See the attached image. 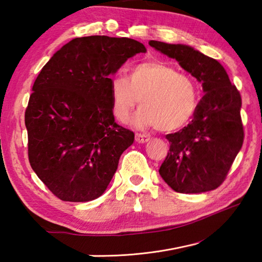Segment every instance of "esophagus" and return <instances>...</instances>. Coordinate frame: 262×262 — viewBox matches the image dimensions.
I'll return each instance as SVG.
<instances>
[{
	"label": "esophagus",
	"mask_w": 262,
	"mask_h": 262,
	"mask_svg": "<svg viewBox=\"0 0 262 262\" xmlns=\"http://www.w3.org/2000/svg\"><path fill=\"white\" fill-rule=\"evenodd\" d=\"M150 140V137L148 135H144V134H140V133H137L135 135V141L137 143H145V142H148Z\"/></svg>",
	"instance_id": "34e87169"
}]
</instances>
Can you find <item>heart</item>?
Segmentation results:
<instances>
[{
  "label": "heart",
  "instance_id": "obj_1",
  "mask_svg": "<svg viewBox=\"0 0 262 262\" xmlns=\"http://www.w3.org/2000/svg\"><path fill=\"white\" fill-rule=\"evenodd\" d=\"M111 110L119 122L126 123L140 101L135 123L141 128L158 127L177 132L192 121L200 103L199 82L162 61L134 66L128 78L115 75L110 84Z\"/></svg>",
  "mask_w": 262,
  "mask_h": 262
}]
</instances>
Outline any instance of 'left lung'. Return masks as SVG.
Masks as SVG:
<instances>
[{
  "label": "left lung",
  "mask_w": 262,
  "mask_h": 262,
  "mask_svg": "<svg viewBox=\"0 0 262 262\" xmlns=\"http://www.w3.org/2000/svg\"><path fill=\"white\" fill-rule=\"evenodd\" d=\"M202 84L205 95L187 126L173 134L159 174L178 193H203L223 183L242 149V97L219 61L183 43L150 40Z\"/></svg>",
  "instance_id": "1"
}]
</instances>
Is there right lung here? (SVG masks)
<instances>
[{
    "instance_id": "1",
    "label": "right lung",
    "mask_w": 262,
    "mask_h": 262,
    "mask_svg": "<svg viewBox=\"0 0 262 262\" xmlns=\"http://www.w3.org/2000/svg\"><path fill=\"white\" fill-rule=\"evenodd\" d=\"M143 43L90 35L62 46L33 84L25 126L31 167L62 201L88 202L103 194L134 133L111 110V75Z\"/></svg>"
}]
</instances>
